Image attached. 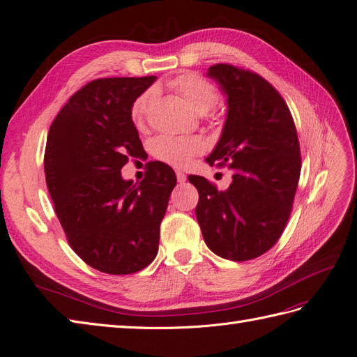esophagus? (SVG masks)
<instances>
[{
    "mask_svg": "<svg viewBox=\"0 0 357 357\" xmlns=\"http://www.w3.org/2000/svg\"><path fill=\"white\" fill-rule=\"evenodd\" d=\"M176 176H177V180H178V183H185V181H186V174H185V172H181V171H176Z\"/></svg>",
    "mask_w": 357,
    "mask_h": 357,
    "instance_id": "esophagus-1",
    "label": "esophagus"
}]
</instances>
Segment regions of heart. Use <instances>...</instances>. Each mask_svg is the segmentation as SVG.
<instances>
[{
    "label": "heart",
    "instance_id": "b5f03b06",
    "mask_svg": "<svg viewBox=\"0 0 357 357\" xmlns=\"http://www.w3.org/2000/svg\"><path fill=\"white\" fill-rule=\"evenodd\" d=\"M171 88L177 91L189 104L190 109L199 114L211 110L219 101V92L215 89V86L198 74L180 75V77L171 82ZM155 96V89H147L134 101L131 116L135 125L142 126L146 122ZM150 149H152V155L156 159L172 167L181 168L189 165L193 156L204 152L205 143L199 137L160 135L153 139Z\"/></svg>",
    "mask_w": 357,
    "mask_h": 357
}]
</instances>
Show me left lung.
<instances>
[{
    "instance_id": "obj_1",
    "label": "left lung",
    "mask_w": 357,
    "mask_h": 357,
    "mask_svg": "<svg viewBox=\"0 0 357 357\" xmlns=\"http://www.w3.org/2000/svg\"><path fill=\"white\" fill-rule=\"evenodd\" d=\"M207 75L228 96L222 137L207 162L228 165L234 176L226 190L189 176L199 193L197 219L211 252L250 261L284 231L301 174L299 139L283 96L261 75L231 63H215Z\"/></svg>"
}]
</instances>
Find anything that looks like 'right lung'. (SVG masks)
<instances>
[{
	"label": "right lung",
	"mask_w": 357,
	"mask_h": 357,
	"mask_svg": "<svg viewBox=\"0 0 357 357\" xmlns=\"http://www.w3.org/2000/svg\"><path fill=\"white\" fill-rule=\"evenodd\" d=\"M155 80H92L71 95L47 134L45 174L59 223L77 256L105 274H134L152 264L177 183L174 169L159 160L147 162L139 183L121 174L129 158L144 153L131 109Z\"/></svg>",
	"instance_id": "obj_1"
}]
</instances>
